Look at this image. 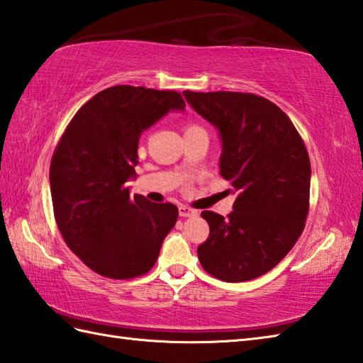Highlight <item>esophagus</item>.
Returning a JSON list of instances; mask_svg holds the SVG:
<instances>
[{
    "mask_svg": "<svg viewBox=\"0 0 363 363\" xmlns=\"http://www.w3.org/2000/svg\"><path fill=\"white\" fill-rule=\"evenodd\" d=\"M195 215H198L196 211L190 209L187 206H179V217L187 218V217H195Z\"/></svg>",
    "mask_w": 363,
    "mask_h": 363,
    "instance_id": "1",
    "label": "esophagus"
}]
</instances>
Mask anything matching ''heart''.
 Masks as SVG:
<instances>
[{
  "mask_svg": "<svg viewBox=\"0 0 363 363\" xmlns=\"http://www.w3.org/2000/svg\"><path fill=\"white\" fill-rule=\"evenodd\" d=\"M195 129H199L198 126H189L187 129H186V133H189V130H195Z\"/></svg>",
  "mask_w": 363,
  "mask_h": 363,
  "instance_id": "1",
  "label": "heart"
}]
</instances>
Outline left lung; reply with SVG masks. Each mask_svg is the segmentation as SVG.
I'll return each mask as SVG.
<instances>
[{"label":"left lung","instance_id":"left-lung-1","mask_svg":"<svg viewBox=\"0 0 363 363\" xmlns=\"http://www.w3.org/2000/svg\"><path fill=\"white\" fill-rule=\"evenodd\" d=\"M182 95L218 130L220 174L237 194L228 218L201 212L211 233L198 246V259L217 279H256L279 264L303 233L309 154L290 118L265 98L238 91Z\"/></svg>","mask_w":363,"mask_h":363}]
</instances>
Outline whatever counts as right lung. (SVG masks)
Returning <instances> with one entry per match:
<instances>
[{"instance_id":"1","label":"right lung","mask_w":363,"mask_h":363,"mask_svg":"<svg viewBox=\"0 0 363 363\" xmlns=\"http://www.w3.org/2000/svg\"><path fill=\"white\" fill-rule=\"evenodd\" d=\"M177 91L115 86L76 112L50 167L51 199L65 243L95 273L129 279L148 273L177 221V207L130 196L143 130L182 112Z\"/></svg>"}]
</instances>
